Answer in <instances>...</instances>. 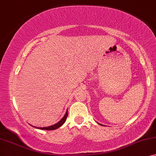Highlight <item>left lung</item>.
<instances>
[{"label":"left lung","instance_id":"left-lung-1","mask_svg":"<svg viewBox=\"0 0 156 156\" xmlns=\"http://www.w3.org/2000/svg\"><path fill=\"white\" fill-rule=\"evenodd\" d=\"M98 124H99L100 125H102V126H104V125H102V124H100V123H98Z\"/></svg>","mask_w":156,"mask_h":156}]
</instances>
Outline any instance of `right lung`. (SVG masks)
Wrapping results in <instances>:
<instances>
[{"instance_id": "1", "label": "right lung", "mask_w": 156, "mask_h": 156, "mask_svg": "<svg viewBox=\"0 0 156 156\" xmlns=\"http://www.w3.org/2000/svg\"><path fill=\"white\" fill-rule=\"evenodd\" d=\"M67 116H68V109H67L66 112V114H65V115L63 117L62 119H61L60 121H59L58 122H57L55 124H53V125H51V126H47V127H37V126H33L34 127V128L41 129V130H54V129L59 128V127L61 126L63 124H64L66 120Z\"/></svg>"}]
</instances>
